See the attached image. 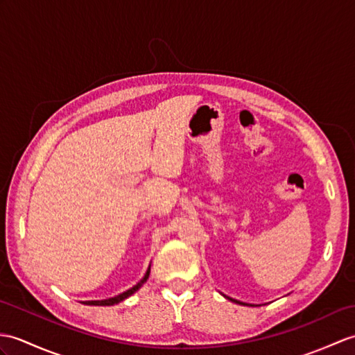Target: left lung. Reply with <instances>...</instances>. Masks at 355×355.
Returning <instances> with one entry per match:
<instances>
[{"mask_svg":"<svg viewBox=\"0 0 355 355\" xmlns=\"http://www.w3.org/2000/svg\"><path fill=\"white\" fill-rule=\"evenodd\" d=\"M227 298L230 300V301H233V302H237V304H242V306H246L245 302H241V301H237V300H233V298H230V296H227Z\"/></svg>","mask_w":355,"mask_h":355,"instance_id":"8db88e82","label":"left lung"}]
</instances>
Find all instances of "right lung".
<instances>
[{
  "mask_svg": "<svg viewBox=\"0 0 355 355\" xmlns=\"http://www.w3.org/2000/svg\"><path fill=\"white\" fill-rule=\"evenodd\" d=\"M150 270H151V266L148 268L145 277H144L142 279H140V282H139L136 286H133V287H131V289L125 291L123 293H119L118 296H113V298H109V300H101V301H83V304H86V306H114V304H118V302H121V301H123V300H127L128 296H131L135 292H137V291L140 289V287H142V284L146 282L148 277H150Z\"/></svg>",
  "mask_w": 355,
  "mask_h": 355,
  "instance_id": "obj_1",
  "label": "right lung"
}]
</instances>
